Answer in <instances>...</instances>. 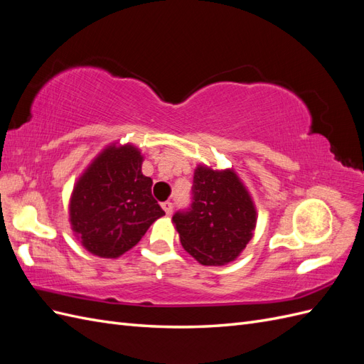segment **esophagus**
<instances>
[{
    "instance_id": "34e87169",
    "label": "esophagus",
    "mask_w": 364,
    "mask_h": 364,
    "mask_svg": "<svg viewBox=\"0 0 364 364\" xmlns=\"http://www.w3.org/2000/svg\"><path fill=\"white\" fill-rule=\"evenodd\" d=\"M162 209L165 211V214L171 215V213H173V203L171 202H164L162 203Z\"/></svg>"
}]
</instances>
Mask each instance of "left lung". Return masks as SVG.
<instances>
[{"label": "left lung", "instance_id": "obj_1", "mask_svg": "<svg viewBox=\"0 0 364 364\" xmlns=\"http://www.w3.org/2000/svg\"><path fill=\"white\" fill-rule=\"evenodd\" d=\"M181 243L203 266L234 261L253 237L257 209L234 170L197 165L193 203L173 215Z\"/></svg>", "mask_w": 364, "mask_h": 364}]
</instances>
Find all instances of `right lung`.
<instances>
[{
	"instance_id": "1",
	"label": "right lung",
	"mask_w": 364,
	"mask_h": 364,
	"mask_svg": "<svg viewBox=\"0 0 364 364\" xmlns=\"http://www.w3.org/2000/svg\"><path fill=\"white\" fill-rule=\"evenodd\" d=\"M142 155L132 144L106 147L77 181L70 200L75 237L92 255L118 258L138 245L165 213L142 174Z\"/></svg>"
}]
</instances>
